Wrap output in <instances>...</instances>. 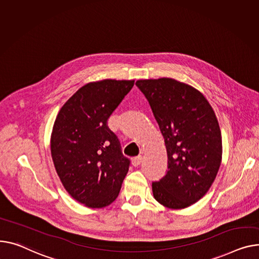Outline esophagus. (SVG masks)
Wrapping results in <instances>:
<instances>
[{"mask_svg": "<svg viewBox=\"0 0 259 259\" xmlns=\"http://www.w3.org/2000/svg\"><path fill=\"white\" fill-rule=\"evenodd\" d=\"M142 156H137V157H135V158H133L132 159V161H131V164H132V166H134V167H136V166H139L140 164H141V162H142Z\"/></svg>", "mask_w": 259, "mask_h": 259, "instance_id": "34e87169", "label": "esophagus"}]
</instances>
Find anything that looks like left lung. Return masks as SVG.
<instances>
[{"instance_id": "8db88e82", "label": "left lung", "mask_w": 259, "mask_h": 259, "mask_svg": "<svg viewBox=\"0 0 259 259\" xmlns=\"http://www.w3.org/2000/svg\"><path fill=\"white\" fill-rule=\"evenodd\" d=\"M164 139L167 171L152 183L153 196L170 209L199 201L213 183L222 161L215 113L193 86L171 78L137 80Z\"/></svg>"}]
</instances>
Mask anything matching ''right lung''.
Instances as JSON below:
<instances>
[{"label": "right lung", "mask_w": 259, "mask_h": 259, "mask_svg": "<svg viewBox=\"0 0 259 259\" xmlns=\"http://www.w3.org/2000/svg\"><path fill=\"white\" fill-rule=\"evenodd\" d=\"M134 80L105 79L82 86L59 110L51 134V155L65 191L90 208L110 205L128 173L107 120Z\"/></svg>", "instance_id": "right-lung-1"}]
</instances>
